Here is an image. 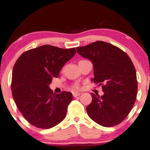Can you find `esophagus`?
I'll list each match as a JSON object with an SVG mask.
<instances>
[{
    "label": "esophagus",
    "mask_w": 150,
    "mask_h": 150,
    "mask_svg": "<svg viewBox=\"0 0 150 150\" xmlns=\"http://www.w3.org/2000/svg\"><path fill=\"white\" fill-rule=\"evenodd\" d=\"M72 94H73L74 97L76 98L78 96H79L81 94V93H80V92H73Z\"/></svg>",
    "instance_id": "34e87169"
}]
</instances>
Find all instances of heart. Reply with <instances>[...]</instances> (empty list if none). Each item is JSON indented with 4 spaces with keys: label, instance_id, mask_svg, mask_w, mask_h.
<instances>
[{
    "label": "heart",
    "instance_id": "heart-1",
    "mask_svg": "<svg viewBox=\"0 0 150 150\" xmlns=\"http://www.w3.org/2000/svg\"><path fill=\"white\" fill-rule=\"evenodd\" d=\"M74 89H76V90H78V86H77V85H76V86H74Z\"/></svg>",
    "mask_w": 150,
    "mask_h": 150
}]
</instances>
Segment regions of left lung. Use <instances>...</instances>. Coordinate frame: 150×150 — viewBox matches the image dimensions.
I'll list each match as a JSON object with an SVG mask.
<instances>
[{"instance_id": "obj_1", "label": "left lung", "mask_w": 150, "mask_h": 150, "mask_svg": "<svg viewBox=\"0 0 150 150\" xmlns=\"http://www.w3.org/2000/svg\"><path fill=\"white\" fill-rule=\"evenodd\" d=\"M77 52L92 61V81L102 87L104 95L92 93L86 108L88 116L104 127L116 126L126 118L135 104L137 92L136 72L128 55L103 41L76 48Z\"/></svg>"}]
</instances>
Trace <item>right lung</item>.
I'll list each match as a JSON object with an SVG mask.
<instances>
[{"label": "right lung", "mask_w": 150, "mask_h": 150, "mask_svg": "<svg viewBox=\"0 0 150 150\" xmlns=\"http://www.w3.org/2000/svg\"><path fill=\"white\" fill-rule=\"evenodd\" d=\"M75 53V48L43 45L24 52L14 64L12 94L18 110L33 126L49 129L64 119L72 93L55 94L49 84Z\"/></svg>", "instance_id": "1"}]
</instances>
